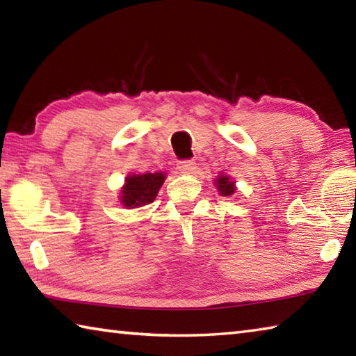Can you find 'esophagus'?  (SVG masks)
I'll return each instance as SVG.
<instances>
[{"mask_svg": "<svg viewBox=\"0 0 356 356\" xmlns=\"http://www.w3.org/2000/svg\"><path fill=\"white\" fill-rule=\"evenodd\" d=\"M177 170L182 174H195L197 168L193 160H182V161H179Z\"/></svg>", "mask_w": 356, "mask_h": 356, "instance_id": "obj_1", "label": "esophagus"}]
</instances>
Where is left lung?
I'll return each mask as SVG.
<instances>
[{
	"label": "left lung",
	"instance_id": "obj_1",
	"mask_svg": "<svg viewBox=\"0 0 356 356\" xmlns=\"http://www.w3.org/2000/svg\"><path fill=\"white\" fill-rule=\"evenodd\" d=\"M215 185L221 196H232L235 193V182L230 180V177L225 176V174L218 176V179L215 180Z\"/></svg>",
	"mask_w": 356,
	"mask_h": 356
}]
</instances>
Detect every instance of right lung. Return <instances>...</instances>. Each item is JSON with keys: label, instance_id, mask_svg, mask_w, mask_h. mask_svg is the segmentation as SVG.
<instances>
[{"label": "right lung", "instance_id": "obj_1", "mask_svg": "<svg viewBox=\"0 0 356 356\" xmlns=\"http://www.w3.org/2000/svg\"><path fill=\"white\" fill-rule=\"evenodd\" d=\"M165 172H146L127 176L120 196L122 207H126V209H140V207L154 202L160 186L165 182Z\"/></svg>", "mask_w": 356, "mask_h": 356}]
</instances>
